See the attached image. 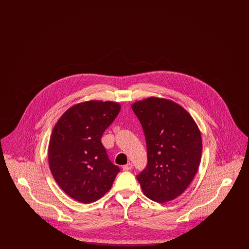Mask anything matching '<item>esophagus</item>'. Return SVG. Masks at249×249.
Returning <instances> with one entry per match:
<instances>
[{
	"label": "esophagus",
	"mask_w": 249,
	"mask_h": 249,
	"mask_svg": "<svg viewBox=\"0 0 249 249\" xmlns=\"http://www.w3.org/2000/svg\"><path fill=\"white\" fill-rule=\"evenodd\" d=\"M122 168H123V171H129V170H130V169L132 168V164H131L130 162H129V163H127L126 165L123 166Z\"/></svg>",
	"instance_id": "34e87169"
}]
</instances>
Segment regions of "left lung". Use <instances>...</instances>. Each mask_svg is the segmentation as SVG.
I'll use <instances>...</instances> for the list:
<instances>
[{"label": "left lung", "mask_w": 249, "mask_h": 249, "mask_svg": "<svg viewBox=\"0 0 249 249\" xmlns=\"http://www.w3.org/2000/svg\"><path fill=\"white\" fill-rule=\"evenodd\" d=\"M131 108L142 125L147 149V164L136 178L150 200L172 201L197 173L201 132L190 114L172 101L151 97Z\"/></svg>", "instance_id": "1"}]
</instances>
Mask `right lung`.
<instances>
[{"label": "right lung", "mask_w": 249, "mask_h": 249, "mask_svg": "<svg viewBox=\"0 0 249 249\" xmlns=\"http://www.w3.org/2000/svg\"><path fill=\"white\" fill-rule=\"evenodd\" d=\"M119 111L113 102L81 103L69 108L53 129L49 168L60 189L75 201L90 203L102 198L120 171L101 142Z\"/></svg>", "instance_id": "obj_1"}]
</instances>
